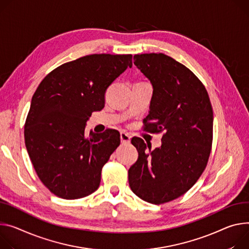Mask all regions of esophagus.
<instances>
[{"label": "esophagus", "instance_id": "esophagus-1", "mask_svg": "<svg viewBox=\"0 0 249 249\" xmlns=\"http://www.w3.org/2000/svg\"><path fill=\"white\" fill-rule=\"evenodd\" d=\"M120 140H121L122 144H129L131 141V136L126 132H121L120 133Z\"/></svg>", "mask_w": 249, "mask_h": 249}]
</instances>
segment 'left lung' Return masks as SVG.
Wrapping results in <instances>:
<instances>
[{"label":"left lung","mask_w":249,"mask_h":249,"mask_svg":"<svg viewBox=\"0 0 249 249\" xmlns=\"http://www.w3.org/2000/svg\"><path fill=\"white\" fill-rule=\"evenodd\" d=\"M134 64L153 86L144 130L166 133L153 151L141 138L131 140L139 156L128 171L129 186L141 199L160 205L187 193L205 170L213 113L206 87L182 63L164 53H144L134 55Z\"/></svg>","instance_id":"8db88e82"}]
</instances>
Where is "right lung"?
I'll use <instances>...</instances> for the list:
<instances>
[{
	"mask_svg": "<svg viewBox=\"0 0 249 249\" xmlns=\"http://www.w3.org/2000/svg\"><path fill=\"white\" fill-rule=\"evenodd\" d=\"M128 67L131 54H90L56 67L36 88L25 142L39 179L55 196L76 199L98 189L120 134L107 129L86 135L85 125L93 111L104 107L107 88Z\"/></svg>",
	"mask_w": 249,
	"mask_h": 249,
	"instance_id": "1",
	"label": "right lung"
}]
</instances>
